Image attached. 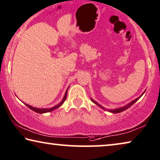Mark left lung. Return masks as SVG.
<instances>
[{"label": "left lung", "instance_id": "1", "mask_svg": "<svg viewBox=\"0 0 160 160\" xmlns=\"http://www.w3.org/2000/svg\"><path fill=\"white\" fill-rule=\"evenodd\" d=\"M145 92V91H144ZM144 92H143V93L140 95V96L139 97V98H136L135 100H133V101H132V102H130L129 103H128L127 105H126V106H123V107H121V108H115V109H107V108H104L103 106H102L101 104H99L98 103V102H96L95 101H94L93 99H92V98H90V100H91V101H92V103H94L95 104H96L97 106H98L100 108H101L102 109H103V110H105V111H108V112H111V113H121V112H122V111H125V110H126V109H128V108H129V107H131L132 106V105L133 104V103H135L136 102H137L138 100H139L140 98H141L142 96V95L144 93Z\"/></svg>", "mask_w": 160, "mask_h": 160}]
</instances>
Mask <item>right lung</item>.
<instances>
[{
  "label": "right lung",
  "mask_w": 160,
  "mask_h": 160,
  "mask_svg": "<svg viewBox=\"0 0 160 160\" xmlns=\"http://www.w3.org/2000/svg\"><path fill=\"white\" fill-rule=\"evenodd\" d=\"M68 88H69V87H68ZM68 89H67L66 92H65V95H64L63 98H62V101L60 102V103H59L58 104L56 105V106L52 107V108H35V107H33L32 106H30V105H28L27 103H24V104L27 107H28V108H29L31 110H32V111H34L35 112H37V113H48V112H51L52 111L55 110V109H57V108H58L59 107H60L63 104V103H64V102H65V101L66 98H67V94H68Z\"/></svg>",
  "instance_id": "obj_1"
}]
</instances>
